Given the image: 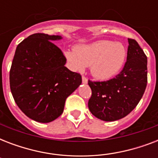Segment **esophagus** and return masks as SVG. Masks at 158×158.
Listing matches in <instances>:
<instances>
[{"label":"esophagus","mask_w":158,"mask_h":158,"mask_svg":"<svg viewBox=\"0 0 158 158\" xmlns=\"http://www.w3.org/2000/svg\"><path fill=\"white\" fill-rule=\"evenodd\" d=\"M82 82H83V84H87L88 83V79H87L86 77L83 76L82 77Z\"/></svg>","instance_id":"obj_1"}]
</instances>
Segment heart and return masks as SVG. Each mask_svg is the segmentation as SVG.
<instances>
[{
  "label": "heart",
  "instance_id": "obj_1",
  "mask_svg": "<svg viewBox=\"0 0 158 158\" xmlns=\"http://www.w3.org/2000/svg\"><path fill=\"white\" fill-rule=\"evenodd\" d=\"M64 56L74 70L83 72L91 65L92 75L99 79L112 78L120 71L126 58V50L121 43L98 40L80 45L73 51H65Z\"/></svg>",
  "mask_w": 158,
  "mask_h": 158
}]
</instances>
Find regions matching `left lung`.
Here are the masks:
<instances>
[{
  "mask_svg": "<svg viewBox=\"0 0 158 158\" xmlns=\"http://www.w3.org/2000/svg\"><path fill=\"white\" fill-rule=\"evenodd\" d=\"M127 60L122 71L103 82H92L89 110L104 121H115L130 114L138 105L147 86V56L134 39H128Z\"/></svg>",
  "mask_w": 158,
  "mask_h": 158,
  "instance_id": "8db88e82",
  "label": "left lung"
}]
</instances>
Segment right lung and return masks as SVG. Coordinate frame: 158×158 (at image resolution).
<instances>
[{
	"label": "right lung",
	"mask_w": 158,
	"mask_h": 158,
	"mask_svg": "<svg viewBox=\"0 0 158 158\" xmlns=\"http://www.w3.org/2000/svg\"><path fill=\"white\" fill-rule=\"evenodd\" d=\"M59 35L34 33L16 48L10 71L11 94L32 120L48 123L64 110L65 99L82 83L81 75L64 66L66 59L52 42Z\"/></svg>",
	"instance_id": "add662e5"
}]
</instances>
